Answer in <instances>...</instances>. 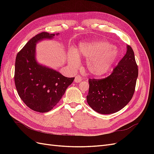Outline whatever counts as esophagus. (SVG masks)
I'll list each match as a JSON object with an SVG mask.
<instances>
[{"label":"esophagus","mask_w":154,"mask_h":154,"mask_svg":"<svg viewBox=\"0 0 154 154\" xmlns=\"http://www.w3.org/2000/svg\"><path fill=\"white\" fill-rule=\"evenodd\" d=\"M82 80V77L80 76H79V75L76 76L75 77V78H74V82H75L76 83L80 82Z\"/></svg>","instance_id":"obj_1"}]
</instances>
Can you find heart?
Wrapping results in <instances>:
<instances>
[{
    "label": "heart",
    "mask_w": 154,
    "mask_h": 154,
    "mask_svg": "<svg viewBox=\"0 0 154 154\" xmlns=\"http://www.w3.org/2000/svg\"><path fill=\"white\" fill-rule=\"evenodd\" d=\"M118 54L119 51L116 46L106 41L92 40L82 42L76 52L70 51L69 60L71 66L76 67L80 63L78 56L87 58L88 71L92 76L98 77L110 71Z\"/></svg>",
    "instance_id": "obj_1"
}]
</instances>
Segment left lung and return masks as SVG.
I'll return each instance as SVG.
<instances>
[{"mask_svg":"<svg viewBox=\"0 0 154 154\" xmlns=\"http://www.w3.org/2000/svg\"><path fill=\"white\" fill-rule=\"evenodd\" d=\"M127 49V53L110 76L100 80H88L87 101L100 114H110L122 110L134 95L138 68L133 49L130 45Z\"/></svg>","mask_w":154,"mask_h":154,"instance_id":"1","label":"left lung"}]
</instances>
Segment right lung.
I'll list each match as a JSON object with an SVG mask.
<instances>
[{
	"instance_id": "1",
	"label": "right lung",
	"mask_w": 154,
	"mask_h": 154,
	"mask_svg": "<svg viewBox=\"0 0 154 154\" xmlns=\"http://www.w3.org/2000/svg\"><path fill=\"white\" fill-rule=\"evenodd\" d=\"M54 36L47 32L36 35L27 42L16 57L14 79L18 94L29 108L38 112L52 110L74 80L36 61V43L52 39Z\"/></svg>"
}]
</instances>
